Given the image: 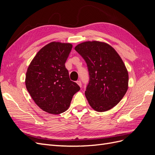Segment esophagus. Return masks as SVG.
Listing matches in <instances>:
<instances>
[{
	"label": "esophagus",
	"mask_w": 155,
	"mask_h": 155,
	"mask_svg": "<svg viewBox=\"0 0 155 155\" xmlns=\"http://www.w3.org/2000/svg\"><path fill=\"white\" fill-rule=\"evenodd\" d=\"M76 83H77V84H78V85L79 86V87H81V81H76Z\"/></svg>",
	"instance_id": "1"
}]
</instances>
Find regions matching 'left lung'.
<instances>
[{"label": "left lung", "mask_w": 155, "mask_h": 155, "mask_svg": "<svg viewBox=\"0 0 155 155\" xmlns=\"http://www.w3.org/2000/svg\"><path fill=\"white\" fill-rule=\"evenodd\" d=\"M87 63L90 81L85 91L89 105L97 112L115 107L128 89L127 69L115 49L105 42L88 41L74 48Z\"/></svg>", "instance_id": "8db88e82"}]
</instances>
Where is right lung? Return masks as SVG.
Instances as JSON below:
<instances>
[{"mask_svg": "<svg viewBox=\"0 0 155 155\" xmlns=\"http://www.w3.org/2000/svg\"><path fill=\"white\" fill-rule=\"evenodd\" d=\"M72 48L68 43L53 41L43 46L28 67L25 85L35 104L45 112L59 114L70 107L80 90L69 78L65 62Z\"/></svg>", "mask_w": 155, "mask_h": 155, "instance_id": "right-lung-1", "label": "right lung"}]
</instances>
